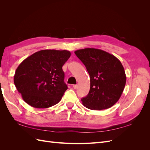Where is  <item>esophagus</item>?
Instances as JSON below:
<instances>
[{
    "instance_id": "esophagus-1",
    "label": "esophagus",
    "mask_w": 150,
    "mask_h": 150,
    "mask_svg": "<svg viewBox=\"0 0 150 150\" xmlns=\"http://www.w3.org/2000/svg\"><path fill=\"white\" fill-rule=\"evenodd\" d=\"M72 86H73L74 89H76L77 88H78V85H77V84H74Z\"/></svg>"
}]
</instances>
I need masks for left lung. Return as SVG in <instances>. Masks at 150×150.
Segmentation results:
<instances>
[{
  "label": "left lung",
  "mask_w": 150,
  "mask_h": 150,
  "mask_svg": "<svg viewBox=\"0 0 150 150\" xmlns=\"http://www.w3.org/2000/svg\"><path fill=\"white\" fill-rule=\"evenodd\" d=\"M75 54L86 67L90 76V90L81 99L90 110L110 108L119 100L123 92L126 77L118 59L103 50L86 48L77 50Z\"/></svg>",
  "instance_id": "obj_1"
}]
</instances>
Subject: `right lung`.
<instances>
[{"instance_id": "right-lung-1", "label": "right lung", "mask_w": 150, "mask_h": 150, "mask_svg": "<svg viewBox=\"0 0 150 150\" xmlns=\"http://www.w3.org/2000/svg\"><path fill=\"white\" fill-rule=\"evenodd\" d=\"M69 51L45 49L27 57L18 66L13 82L24 101L35 108L57 104L67 89L62 66Z\"/></svg>"}]
</instances>
